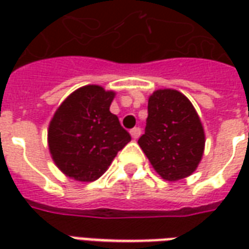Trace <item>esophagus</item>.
<instances>
[{
    "mask_svg": "<svg viewBox=\"0 0 249 249\" xmlns=\"http://www.w3.org/2000/svg\"><path fill=\"white\" fill-rule=\"evenodd\" d=\"M141 135V129L140 128H133V129L130 130V136H132V139L133 140H137Z\"/></svg>",
    "mask_w": 249,
    "mask_h": 249,
    "instance_id": "1",
    "label": "esophagus"
}]
</instances>
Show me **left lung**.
<instances>
[{
    "label": "left lung",
    "instance_id": "obj_1",
    "mask_svg": "<svg viewBox=\"0 0 249 249\" xmlns=\"http://www.w3.org/2000/svg\"><path fill=\"white\" fill-rule=\"evenodd\" d=\"M139 145L164 180L191 176L201 161L205 135L192 103L175 89H159L148 100L145 133Z\"/></svg>",
    "mask_w": 249,
    "mask_h": 249
}]
</instances>
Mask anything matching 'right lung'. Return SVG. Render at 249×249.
<instances>
[{
  "instance_id": "add662e5",
  "label": "right lung",
  "mask_w": 249,
  "mask_h": 249,
  "mask_svg": "<svg viewBox=\"0 0 249 249\" xmlns=\"http://www.w3.org/2000/svg\"><path fill=\"white\" fill-rule=\"evenodd\" d=\"M116 93L85 85L71 93L57 108L48 129L49 152L68 178L90 183L103 176L130 135L110 113Z\"/></svg>"
}]
</instances>
